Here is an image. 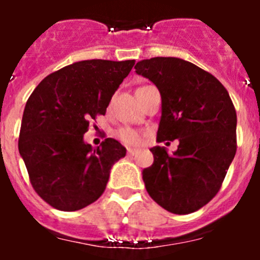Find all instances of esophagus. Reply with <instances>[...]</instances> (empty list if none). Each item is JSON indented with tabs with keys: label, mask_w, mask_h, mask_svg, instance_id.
Returning <instances> with one entry per match:
<instances>
[{
	"label": "esophagus",
	"mask_w": 260,
	"mask_h": 260,
	"mask_svg": "<svg viewBox=\"0 0 260 260\" xmlns=\"http://www.w3.org/2000/svg\"><path fill=\"white\" fill-rule=\"evenodd\" d=\"M138 153L137 150H134V148H128L127 150V155L128 156H135Z\"/></svg>",
	"instance_id": "34e87169"
}]
</instances>
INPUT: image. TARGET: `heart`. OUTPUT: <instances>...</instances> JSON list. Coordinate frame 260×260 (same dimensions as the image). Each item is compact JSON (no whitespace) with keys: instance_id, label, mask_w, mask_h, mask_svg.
<instances>
[{"instance_id":"heart-1","label":"heart","mask_w":260,"mask_h":260,"mask_svg":"<svg viewBox=\"0 0 260 260\" xmlns=\"http://www.w3.org/2000/svg\"><path fill=\"white\" fill-rule=\"evenodd\" d=\"M117 135H118L119 139H121L125 144H127V146H137V144L141 143L142 141L141 134L138 132H135V130H133V128L128 127L121 128Z\"/></svg>"}]
</instances>
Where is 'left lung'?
Masks as SVG:
<instances>
[{
    "instance_id": "obj_1",
    "label": "left lung",
    "mask_w": 260,
    "mask_h": 260,
    "mask_svg": "<svg viewBox=\"0 0 260 260\" xmlns=\"http://www.w3.org/2000/svg\"><path fill=\"white\" fill-rule=\"evenodd\" d=\"M135 73L161 95L157 142H180L172 155L165 147L150 150L153 164L142 171L147 192L169 212H194L217 194L236 155L233 103L213 75L182 58L142 59Z\"/></svg>"
}]
</instances>
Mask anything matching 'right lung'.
Listing matches in <instances>:
<instances>
[{
  "label": "right lung",
  "instance_id": "add662e5",
  "mask_svg": "<svg viewBox=\"0 0 260 260\" xmlns=\"http://www.w3.org/2000/svg\"><path fill=\"white\" fill-rule=\"evenodd\" d=\"M134 59L78 61L52 73L27 100L18 148L35 191L59 211H78L98 201L110 169L126 148L107 138L84 142L89 121L105 114Z\"/></svg>",
  "mask_w": 260,
  "mask_h": 260
}]
</instances>
